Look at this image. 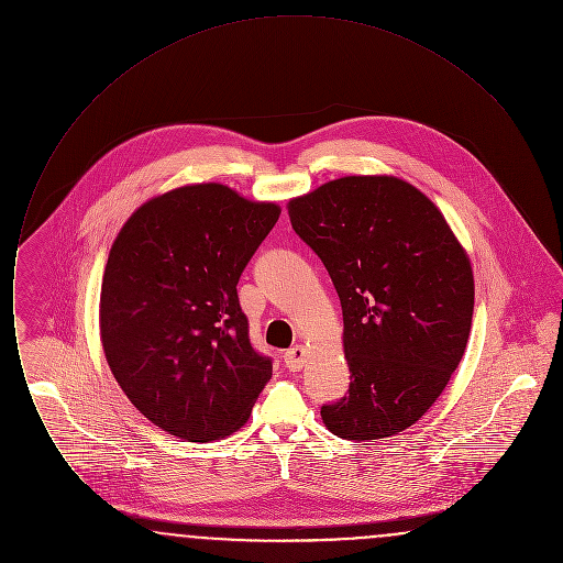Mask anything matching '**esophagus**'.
<instances>
[{
    "instance_id": "1",
    "label": "esophagus",
    "mask_w": 563,
    "mask_h": 563,
    "mask_svg": "<svg viewBox=\"0 0 563 563\" xmlns=\"http://www.w3.org/2000/svg\"><path fill=\"white\" fill-rule=\"evenodd\" d=\"M308 358V349L306 346H294L285 352V365L289 372H301Z\"/></svg>"
}]
</instances>
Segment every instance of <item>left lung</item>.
<instances>
[{"instance_id": "left-lung-1", "label": "left lung", "mask_w": 563, "mask_h": 563, "mask_svg": "<svg viewBox=\"0 0 563 563\" xmlns=\"http://www.w3.org/2000/svg\"><path fill=\"white\" fill-rule=\"evenodd\" d=\"M287 211L342 301L349 397L322 405L324 427L349 441L399 434L439 399L466 350V249L429 196L395 175L333 179Z\"/></svg>"}]
</instances>
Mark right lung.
<instances>
[{
  "instance_id": "1",
  "label": "right lung",
  "mask_w": 563,
  "mask_h": 563,
  "mask_svg": "<svg viewBox=\"0 0 563 563\" xmlns=\"http://www.w3.org/2000/svg\"><path fill=\"white\" fill-rule=\"evenodd\" d=\"M278 217L276 202L189 184L134 209L111 244L101 344L129 401L164 432L230 437L272 377L249 344L236 285Z\"/></svg>"
}]
</instances>
